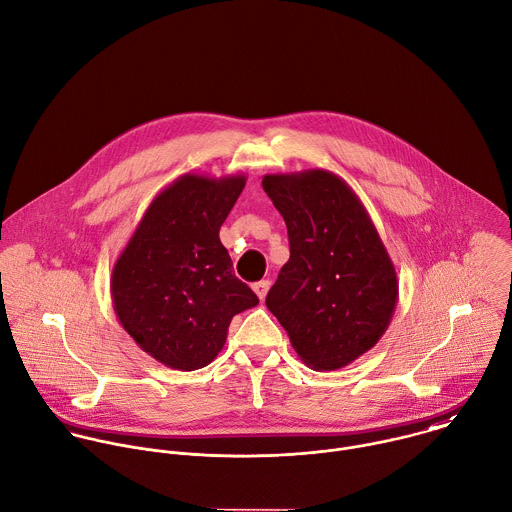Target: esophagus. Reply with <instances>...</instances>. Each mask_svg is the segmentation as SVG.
<instances>
[{
    "label": "esophagus",
    "instance_id": "34e87169",
    "mask_svg": "<svg viewBox=\"0 0 512 512\" xmlns=\"http://www.w3.org/2000/svg\"><path fill=\"white\" fill-rule=\"evenodd\" d=\"M269 287H271V283H269L267 279H263V281H259V283L253 285V291H255V295L263 301L265 295H267V291H269Z\"/></svg>",
    "mask_w": 512,
    "mask_h": 512
}]
</instances>
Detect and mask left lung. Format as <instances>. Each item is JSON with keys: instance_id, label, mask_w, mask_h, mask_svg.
Returning a JSON list of instances; mask_svg holds the SVG:
<instances>
[{"instance_id": "obj_1", "label": "left lung", "mask_w": 512, "mask_h": 512, "mask_svg": "<svg viewBox=\"0 0 512 512\" xmlns=\"http://www.w3.org/2000/svg\"><path fill=\"white\" fill-rule=\"evenodd\" d=\"M263 189L285 219L291 247L265 305L307 367L343 369L389 329L399 301L395 265L365 205L337 173H269Z\"/></svg>"}]
</instances>
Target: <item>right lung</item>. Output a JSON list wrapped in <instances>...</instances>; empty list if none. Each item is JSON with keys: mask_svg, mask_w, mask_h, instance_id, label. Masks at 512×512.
<instances>
[{"mask_svg": "<svg viewBox=\"0 0 512 512\" xmlns=\"http://www.w3.org/2000/svg\"><path fill=\"white\" fill-rule=\"evenodd\" d=\"M247 175L183 173L149 203L111 271L119 325L161 365L195 371L227 341L231 319L259 303L235 277L219 229Z\"/></svg>", "mask_w": 512, "mask_h": 512, "instance_id": "right-lung-1", "label": "right lung"}]
</instances>
